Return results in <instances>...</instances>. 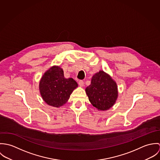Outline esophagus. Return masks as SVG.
<instances>
[{
	"label": "esophagus",
	"mask_w": 160,
	"mask_h": 160,
	"mask_svg": "<svg viewBox=\"0 0 160 160\" xmlns=\"http://www.w3.org/2000/svg\"><path fill=\"white\" fill-rule=\"evenodd\" d=\"M84 81H83L82 80H80V81H79V85L81 87H82V86H84Z\"/></svg>",
	"instance_id": "esophagus-1"
}]
</instances>
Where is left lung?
<instances>
[{"label":"left lung","instance_id":"obj_1","mask_svg":"<svg viewBox=\"0 0 160 160\" xmlns=\"http://www.w3.org/2000/svg\"><path fill=\"white\" fill-rule=\"evenodd\" d=\"M86 91L92 105L100 110L110 108L118 97L116 82L103 71L93 75L91 84Z\"/></svg>","mask_w":160,"mask_h":160}]
</instances>
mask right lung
<instances>
[{
  "instance_id": "obj_1",
  "label": "right lung",
  "mask_w": 160,
  "mask_h": 160,
  "mask_svg": "<svg viewBox=\"0 0 160 160\" xmlns=\"http://www.w3.org/2000/svg\"><path fill=\"white\" fill-rule=\"evenodd\" d=\"M77 87L78 84L72 78H65L63 71L59 67H53L48 69L39 83V90L43 100L54 107L63 105Z\"/></svg>"
}]
</instances>
